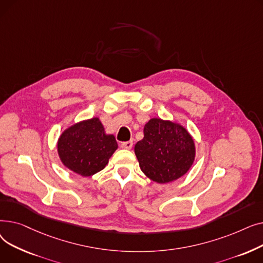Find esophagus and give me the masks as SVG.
Instances as JSON below:
<instances>
[{
  "label": "esophagus",
  "mask_w": 263,
  "mask_h": 263,
  "mask_svg": "<svg viewBox=\"0 0 263 263\" xmlns=\"http://www.w3.org/2000/svg\"><path fill=\"white\" fill-rule=\"evenodd\" d=\"M133 146V142L129 141V142H123L120 144V147L123 149H131Z\"/></svg>",
  "instance_id": "esophagus-1"
}]
</instances>
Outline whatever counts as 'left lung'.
Wrapping results in <instances>:
<instances>
[{
    "instance_id": "8db88e82",
    "label": "left lung",
    "mask_w": 263,
    "mask_h": 263,
    "mask_svg": "<svg viewBox=\"0 0 263 263\" xmlns=\"http://www.w3.org/2000/svg\"><path fill=\"white\" fill-rule=\"evenodd\" d=\"M142 172L158 183L177 180L195 160L193 137L181 124L151 118L144 128V139L134 147Z\"/></svg>"
}]
</instances>
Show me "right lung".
<instances>
[{
	"mask_svg": "<svg viewBox=\"0 0 263 263\" xmlns=\"http://www.w3.org/2000/svg\"><path fill=\"white\" fill-rule=\"evenodd\" d=\"M117 148L115 136L105 133L97 117L74 123L61 134L58 142L62 163L83 177L102 171Z\"/></svg>",
	"mask_w": 263,
	"mask_h": 263,
	"instance_id": "right-lung-1",
	"label": "right lung"
}]
</instances>
